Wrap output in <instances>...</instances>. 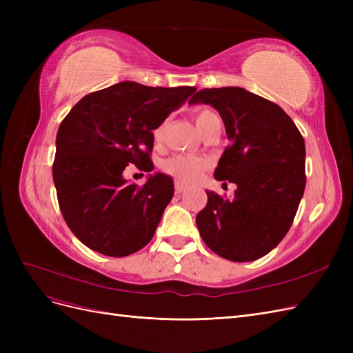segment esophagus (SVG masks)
I'll use <instances>...</instances> for the list:
<instances>
[{
	"label": "esophagus",
	"mask_w": 353,
	"mask_h": 353,
	"mask_svg": "<svg viewBox=\"0 0 353 353\" xmlns=\"http://www.w3.org/2000/svg\"><path fill=\"white\" fill-rule=\"evenodd\" d=\"M185 185H183V184H179V183H175V194H183L184 191H185Z\"/></svg>",
	"instance_id": "1"
}]
</instances>
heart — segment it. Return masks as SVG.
<instances>
[{
  "label": "heart",
  "mask_w": 353,
  "mask_h": 353,
  "mask_svg": "<svg viewBox=\"0 0 353 353\" xmlns=\"http://www.w3.org/2000/svg\"><path fill=\"white\" fill-rule=\"evenodd\" d=\"M213 119H219V116L210 109H200L194 113V122L199 132H201L203 128ZM165 131H166V122H162L154 130V140L157 143L163 140ZM162 168L168 175L174 176L178 183L191 184L194 183V181H197L201 176V174L205 172L208 168V162L199 156L176 154L174 157L165 160Z\"/></svg>",
  "instance_id": "obj_1"
}]
</instances>
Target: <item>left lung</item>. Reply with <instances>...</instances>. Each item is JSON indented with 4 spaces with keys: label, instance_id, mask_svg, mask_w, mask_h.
Listing matches in <instances>:
<instances>
[{
    "label": "left lung",
    "instance_id": "1",
    "mask_svg": "<svg viewBox=\"0 0 353 353\" xmlns=\"http://www.w3.org/2000/svg\"><path fill=\"white\" fill-rule=\"evenodd\" d=\"M196 103L219 112L231 143L215 178L237 185L231 200L206 191L200 236L221 258L256 261L279 245L296 216L306 184L303 137L279 104L240 87L200 90L190 99Z\"/></svg>",
    "mask_w": 353,
    "mask_h": 353
}]
</instances>
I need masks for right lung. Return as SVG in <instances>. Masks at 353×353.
<instances>
[{"instance_id": "1", "label": "right lung", "mask_w": 353, "mask_h": 353, "mask_svg": "<svg viewBox=\"0 0 353 353\" xmlns=\"http://www.w3.org/2000/svg\"><path fill=\"white\" fill-rule=\"evenodd\" d=\"M196 87H145L125 81L85 95L61 121L52 179L68 227L87 248L112 258L143 249L174 196V181L128 183V166L150 172L153 130Z\"/></svg>"}]
</instances>
